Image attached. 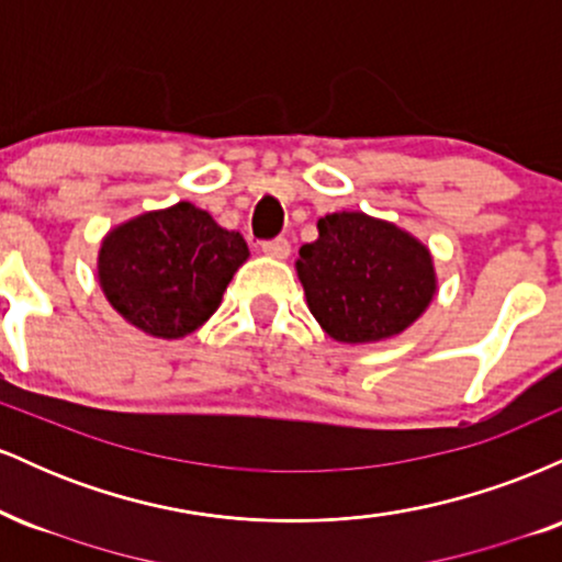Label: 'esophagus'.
Masks as SVG:
<instances>
[{"label":"esophagus","instance_id":"34e87169","mask_svg":"<svg viewBox=\"0 0 562 562\" xmlns=\"http://www.w3.org/2000/svg\"><path fill=\"white\" fill-rule=\"evenodd\" d=\"M261 250L269 256V259H280L282 261V259H288V256H290V243L285 240V237H277V240L263 243Z\"/></svg>","mask_w":562,"mask_h":562}]
</instances>
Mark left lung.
<instances>
[{"label": "left lung", "instance_id": "obj_1", "mask_svg": "<svg viewBox=\"0 0 562 562\" xmlns=\"http://www.w3.org/2000/svg\"><path fill=\"white\" fill-rule=\"evenodd\" d=\"M317 229V240L301 245L295 272L333 340L378 344L423 317L438 290L428 245L362 211L322 216Z\"/></svg>", "mask_w": 562, "mask_h": 562}]
</instances>
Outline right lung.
I'll return each mask as SVG.
<instances>
[{
    "label": "right lung",
    "mask_w": 562,
    "mask_h": 562,
    "mask_svg": "<svg viewBox=\"0 0 562 562\" xmlns=\"http://www.w3.org/2000/svg\"><path fill=\"white\" fill-rule=\"evenodd\" d=\"M248 256L240 232L218 227L209 211L179 200L108 232L97 280L128 325L177 340L211 319Z\"/></svg>",
    "instance_id": "obj_1"
}]
</instances>
